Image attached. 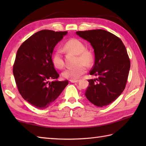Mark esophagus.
Listing matches in <instances>:
<instances>
[{
  "label": "esophagus",
  "mask_w": 146,
  "mask_h": 146,
  "mask_svg": "<svg viewBox=\"0 0 146 146\" xmlns=\"http://www.w3.org/2000/svg\"><path fill=\"white\" fill-rule=\"evenodd\" d=\"M70 81L71 83H76V82H78L79 80H70Z\"/></svg>",
  "instance_id": "obj_1"
}]
</instances>
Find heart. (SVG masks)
<instances>
[{
	"mask_svg": "<svg viewBox=\"0 0 146 146\" xmlns=\"http://www.w3.org/2000/svg\"><path fill=\"white\" fill-rule=\"evenodd\" d=\"M64 49L76 55V63L78 64L74 67L66 68L62 73V76L69 80L78 79L86 72L85 64L89 66L92 63L94 60L93 54L85 49L84 43L76 38H71L65 42ZM52 61L54 66L58 69H61L64 66L63 55L60 49L54 51L52 56Z\"/></svg>",
	"mask_w": 146,
	"mask_h": 146,
	"instance_id": "heart-1",
	"label": "heart"
}]
</instances>
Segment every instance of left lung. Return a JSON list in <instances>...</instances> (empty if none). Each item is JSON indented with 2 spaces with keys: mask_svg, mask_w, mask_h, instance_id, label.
<instances>
[{
  "mask_svg": "<svg viewBox=\"0 0 146 146\" xmlns=\"http://www.w3.org/2000/svg\"><path fill=\"white\" fill-rule=\"evenodd\" d=\"M76 33L90 42L95 52V63L90 74L97 78L88 80L86 97L96 106H107L115 100L125 88L131 67L125 46L119 38L105 30Z\"/></svg>",
  "mask_w": 146,
  "mask_h": 146,
  "instance_id": "left-lung-1",
  "label": "left lung"
}]
</instances>
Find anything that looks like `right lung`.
<instances>
[{"instance_id":"obj_1","label":"right lung","mask_w":146,"mask_h":146,"mask_svg":"<svg viewBox=\"0 0 146 146\" xmlns=\"http://www.w3.org/2000/svg\"><path fill=\"white\" fill-rule=\"evenodd\" d=\"M67 31L41 30L21 45L13 65V74L19 92L24 100L36 108L48 107L68 84V80H56L59 74L52 61L57 43Z\"/></svg>"}]
</instances>
